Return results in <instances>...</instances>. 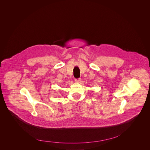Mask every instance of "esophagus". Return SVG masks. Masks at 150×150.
Returning <instances> with one entry per match:
<instances>
[{
  "mask_svg": "<svg viewBox=\"0 0 150 150\" xmlns=\"http://www.w3.org/2000/svg\"><path fill=\"white\" fill-rule=\"evenodd\" d=\"M75 82H80V81H81V78H78V79H75Z\"/></svg>",
  "mask_w": 150,
  "mask_h": 150,
  "instance_id": "34e87169",
  "label": "esophagus"
}]
</instances>
